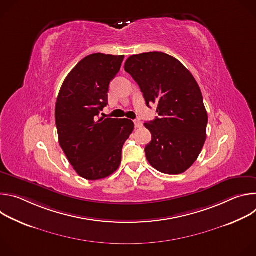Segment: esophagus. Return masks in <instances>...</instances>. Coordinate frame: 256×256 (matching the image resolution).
Returning <instances> with one entry per match:
<instances>
[{
    "mask_svg": "<svg viewBox=\"0 0 256 256\" xmlns=\"http://www.w3.org/2000/svg\"><path fill=\"white\" fill-rule=\"evenodd\" d=\"M134 126H136V128H140L142 126V122H140V120H134Z\"/></svg>",
    "mask_w": 256,
    "mask_h": 256,
    "instance_id": "obj_1",
    "label": "esophagus"
}]
</instances>
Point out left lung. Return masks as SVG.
<instances>
[{
	"label": "left lung",
	"mask_w": 256,
	"mask_h": 256,
	"mask_svg": "<svg viewBox=\"0 0 256 256\" xmlns=\"http://www.w3.org/2000/svg\"><path fill=\"white\" fill-rule=\"evenodd\" d=\"M124 70L138 83L146 104H157L158 116L144 122L152 134L146 146L148 162L165 174L186 172L206 138L208 114L192 72L175 58L153 52L130 56Z\"/></svg>",
	"instance_id": "8db88e82"
}]
</instances>
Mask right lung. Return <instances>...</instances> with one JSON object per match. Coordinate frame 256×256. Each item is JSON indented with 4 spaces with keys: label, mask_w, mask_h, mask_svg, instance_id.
<instances>
[{
    "label": "right lung",
    "mask_w": 256,
    "mask_h": 256,
    "mask_svg": "<svg viewBox=\"0 0 256 256\" xmlns=\"http://www.w3.org/2000/svg\"><path fill=\"white\" fill-rule=\"evenodd\" d=\"M124 58L104 54L84 58L68 72L56 99L60 146L72 168L88 180L105 178L118 170L124 144L134 128L130 120L99 116Z\"/></svg>",
    "instance_id": "1"
}]
</instances>
